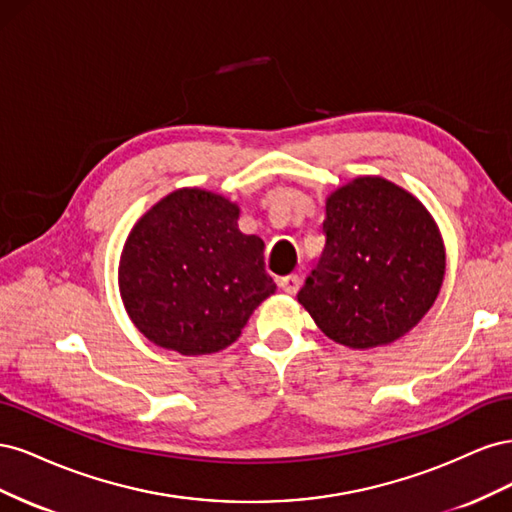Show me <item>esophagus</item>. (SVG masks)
<instances>
[{"label": "esophagus", "mask_w": 512, "mask_h": 512, "mask_svg": "<svg viewBox=\"0 0 512 512\" xmlns=\"http://www.w3.org/2000/svg\"><path fill=\"white\" fill-rule=\"evenodd\" d=\"M301 286V277L299 275H286L280 280V288L286 292V294H294L299 290Z\"/></svg>", "instance_id": "34e87169"}]
</instances>
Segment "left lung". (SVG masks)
<instances>
[{"label":"left lung","mask_w":512,"mask_h":512,"mask_svg":"<svg viewBox=\"0 0 512 512\" xmlns=\"http://www.w3.org/2000/svg\"><path fill=\"white\" fill-rule=\"evenodd\" d=\"M327 237L299 303L320 331L348 348L406 335L436 301L444 245L427 209L380 177H359L327 200Z\"/></svg>","instance_id":"left-lung-1"}]
</instances>
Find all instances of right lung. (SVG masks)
<instances>
[{
    "mask_svg": "<svg viewBox=\"0 0 512 512\" xmlns=\"http://www.w3.org/2000/svg\"><path fill=\"white\" fill-rule=\"evenodd\" d=\"M239 207L220 194L183 188L132 228L119 262V290L149 342L179 354H209L241 335L275 292L265 243L243 235Z\"/></svg>",
    "mask_w": 512,
    "mask_h": 512,
    "instance_id": "add662e5",
    "label": "right lung"
}]
</instances>
